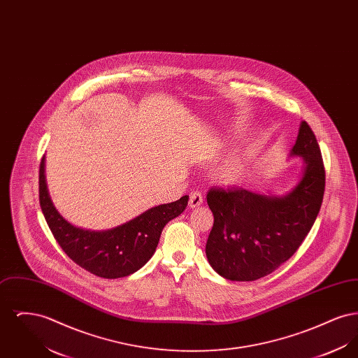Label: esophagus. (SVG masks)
Returning <instances> with one entry per match:
<instances>
[{"instance_id": "34e87169", "label": "esophagus", "mask_w": 358, "mask_h": 358, "mask_svg": "<svg viewBox=\"0 0 358 358\" xmlns=\"http://www.w3.org/2000/svg\"><path fill=\"white\" fill-rule=\"evenodd\" d=\"M203 204V196L200 192H192L189 194V206L190 208H197Z\"/></svg>"}]
</instances>
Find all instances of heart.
I'll list each match as a JSON object with an SVG mask.
<instances>
[{"label": "heart", "instance_id": "1", "mask_svg": "<svg viewBox=\"0 0 358 358\" xmlns=\"http://www.w3.org/2000/svg\"><path fill=\"white\" fill-rule=\"evenodd\" d=\"M250 168L251 155L245 152L231 157L217 171L216 176L222 185H238L248 176Z\"/></svg>", "mask_w": 358, "mask_h": 358}]
</instances>
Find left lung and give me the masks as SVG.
I'll return each instance as SVG.
<instances>
[{
    "mask_svg": "<svg viewBox=\"0 0 358 358\" xmlns=\"http://www.w3.org/2000/svg\"><path fill=\"white\" fill-rule=\"evenodd\" d=\"M289 157H301L303 171L283 196L243 187L208 192L215 222L205 254L222 278L251 282L273 273L295 254L310 232L324 200V168L317 138L305 120Z\"/></svg>",
    "mask_w": 358,
    "mask_h": 358,
    "instance_id": "left-lung-1",
    "label": "left lung"
}]
</instances>
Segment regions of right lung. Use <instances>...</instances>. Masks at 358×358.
<instances>
[{
	"label": "right lung",
	"instance_id": "1",
	"mask_svg": "<svg viewBox=\"0 0 358 358\" xmlns=\"http://www.w3.org/2000/svg\"><path fill=\"white\" fill-rule=\"evenodd\" d=\"M38 199L53 236L69 259L96 276L117 279L136 273L152 259L164 227L185 210L189 196L150 208L111 229H83L67 222L52 203L45 181V157H43L38 171Z\"/></svg>",
	"mask_w": 358,
	"mask_h": 358
}]
</instances>
